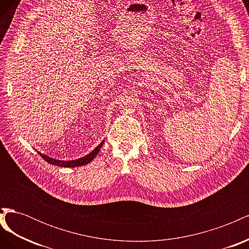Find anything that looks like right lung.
Returning <instances> with one entry per match:
<instances>
[{"label": "right lung", "instance_id": "add662e5", "mask_svg": "<svg viewBox=\"0 0 249 249\" xmlns=\"http://www.w3.org/2000/svg\"><path fill=\"white\" fill-rule=\"evenodd\" d=\"M104 140L100 143L99 145H97L91 153L88 154L87 156L83 157V158H80V159H77V160H71V161H61V160H56V159H53V158H50L48 157L47 155H43L41 153L38 152V154L43 158L44 161H47L48 163L50 164H53V165H57V166H61V167H79V166H82V165H86L88 163L91 162L95 156L99 154L101 147L103 146L104 144Z\"/></svg>", "mask_w": 249, "mask_h": 249}]
</instances>
